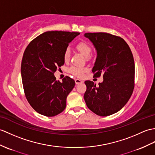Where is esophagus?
Returning a JSON list of instances; mask_svg holds the SVG:
<instances>
[{
	"mask_svg": "<svg viewBox=\"0 0 155 155\" xmlns=\"http://www.w3.org/2000/svg\"><path fill=\"white\" fill-rule=\"evenodd\" d=\"M74 81H75V83H76V84H81V83H82V82H83V81H82V80H80V79H78V78H76Z\"/></svg>",
	"mask_w": 155,
	"mask_h": 155,
	"instance_id": "obj_1",
	"label": "esophagus"
}]
</instances>
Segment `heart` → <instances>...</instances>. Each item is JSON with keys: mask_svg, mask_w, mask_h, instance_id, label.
I'll return each instance as SVG.
<instances>
[{"mask_svg": "<svg viewBox=\"0 0 155 155\" xmlns=\"http://www.w3.org/2000/svg\"><path fill=\"white\" fill-rule=\"evenodd\" d=\"M76 48L78 51L80 52L82 55H83L85 57L88 59L90 55L92 53V48L91 46L86 41H81L76 45ZM71 56V51L69 49H67L64 52L63 54V59L65 61H68L70 59ZM71 73L73 74L75 76L81 77L82 74L86 71V69L84 67H76L72 66L69 69Z\"/></svg>", "mask_w": 155, "mask_h": 155, "instance_id": "b5f03b06", "label": "heart"}]
</instances>
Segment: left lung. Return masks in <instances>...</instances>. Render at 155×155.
<instances>
[{
	"label": "left lung",
	"instance_id": "obj_1",
	"mask_svg": "<svg viewBox=\"0 0 155 155\" xmlns=\"http://www.w3.org/2000/svg\"><path fill=\"white\" fill-rule=\"evenodd\" d=\"M97 51L94 76L103 74L98 84L86 81L84 98L86 106L100 116L120 111L130 98L134 88L135 63L129 45L124 39L107 33H86Z\"/></svg>",
	"mask_w": 155,
	"mask_h": 155
}]
</instances>
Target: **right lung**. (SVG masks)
Returning a JSON list of instances; mask_svg holds the SVG:
<instances>
[{"mask_svg": "<svg viewBox=\"0 0 155 155\" xmlns=\"http://www.w3.org/2000/svg\"><path fill=\"white\" fill-rule=\"evenodd\" d=\"M78 32L49 31L27 46L21 64V76L26 99L38 113L53 117L66 107L67 97L75 85L69 77L56 81L54 73L64 64L63 54Z\"/></svg>", "mask_w": 155, "mask_h": 155, "instance_id": "right-lung-1", "label": "right lung"}]
</instances>
